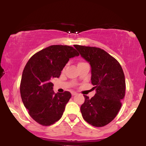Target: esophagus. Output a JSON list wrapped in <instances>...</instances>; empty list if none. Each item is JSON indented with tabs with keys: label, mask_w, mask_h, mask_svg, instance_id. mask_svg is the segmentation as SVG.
<instances>
[{
	"label": "esophagus",
	"mask_w": 146,
	"mask_h": 146,
	"mask_svg": "<svg viewBox=\"0 0 146 146\" xmlns=\"http://www.w3.org/2000/svg\"><path fill=\"white\" fill-rule=\"evenodd\" d=\"M76 94H77V93L75 92H72V96H75Z\"/></svg>",
	"instance_id": "esophagus-1"
}]
</instances>
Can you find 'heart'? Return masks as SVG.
<instances>
[{"label": "heart", "instance_id": "obj_1", "mask_svg": "<svg viewBox=\"0 0 146 146\" xmlns=\"http://www.w3.org/2000/svg\"><path fill=\"white\" fill-rule=\"evenodd\" d=\"M81 63H83V62H79L78 64H81Z\"/></svg>", "mask_w": 146, "mask_h": 146}]
</instances>
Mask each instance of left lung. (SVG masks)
Instances as JSON below:
<instances>
[{
    "mask_svg": "<svg viewBox=\"0 0 146 146\" xmlns=\"http://www.w3.org/2000/svg\"><path fill=\"white\" fill-rule=\"evenodd\" d=\"M74 47L92 68V84L96 93L80 107L83 118L95 127H103L116 116L125 96V76L121 65L108 53L96 47L75 45Z\"/></svg>",
    "mask_w": 146,
    "mask_h": 146,
    "instance_id": "8db88e82",
    "label": "left lung"
}]
</instances>
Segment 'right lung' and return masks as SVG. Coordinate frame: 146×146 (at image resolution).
Returning <instances> with one entry per match:
<instances>
[{"instance_id":"add662e5","label":"right lung","mask_w":146,"mask_h":146,"mask_svg":"<svg viewBox=\"0 0 146 146\" xmlns=\"http://www.w3.org/2000/svg\"><path fill=\"white\" fill-rule=\"evenodd\" d=\"M79 56L72 46L52 45L35 54L24 68L20 85L21 98L29 114L42 125H50L62 116L72 95L55 94L51 80L58 78L70 58Z\"/></svg>"}]
</instances>
